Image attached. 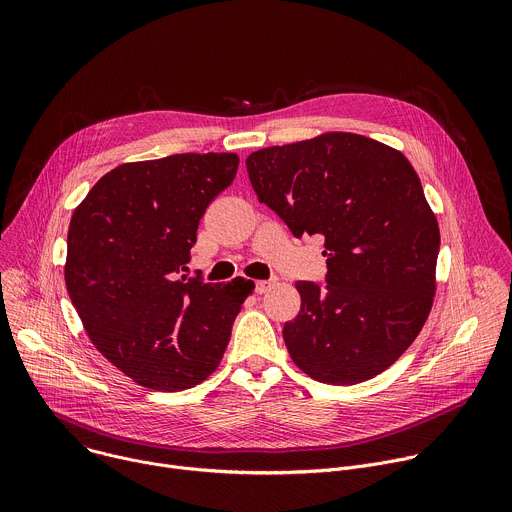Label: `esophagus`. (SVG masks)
I'll return each instance as SVG.
<instances>
[{
  "label": "esophagus",
  "mask_w": 512,
  "mask_h": 512,
  "mask_svg": "<svg viewBox=\"0 0 512 512\" xmlns=\"http://www.w3.org/2000/svg\"><path fill=\"white\" fill-rule=\"evenodd\" d=\"M275 283H277V279H275V277H271V279H263V281H257V283H255V291H257V294H265V291H269Z\"/></svg>",
  "instance_id": "34e87169"
}]
</instances>
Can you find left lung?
<instances>
[{
    "mask_svg": "<svg viewBox=\"0 0 512 512\" xmlns=\"http://www.w3.org/2000/svg\"><path fill=\"white\" fill-rule=\"evenodd\" d=\"M259 200L302 239L322 235L326 285L298 281L300 314L283 340L328 385L389 369L433 304L440 229L409 160L356 133H324L247 158Z\"/></svg>",
    "mask_w": 512,
    "mask_h": 512,
    "instance_id": "left-lung-1",
    "label": "left lung"
}]
</instances>
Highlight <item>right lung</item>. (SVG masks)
Listing matches in <instances>:
<instances>
[{
  "label": "right lung",
  "instance_id": "add662e5",
  "mask_svg": "<svg viewBox=\"0 0 512 512\" xmlns=\"http://www.w3.org/2000/svg\"><path fill=\"white\" fill-rule=\"evenodd\" d=\"M235 154H176L105 174L70 218L64 281L97 350L135 383L182 391L221 362L253 281L186 275L206 206Z\"/></svg>",
  "mask_w": 512,
  "mask_h": 512
}]
</instances>
